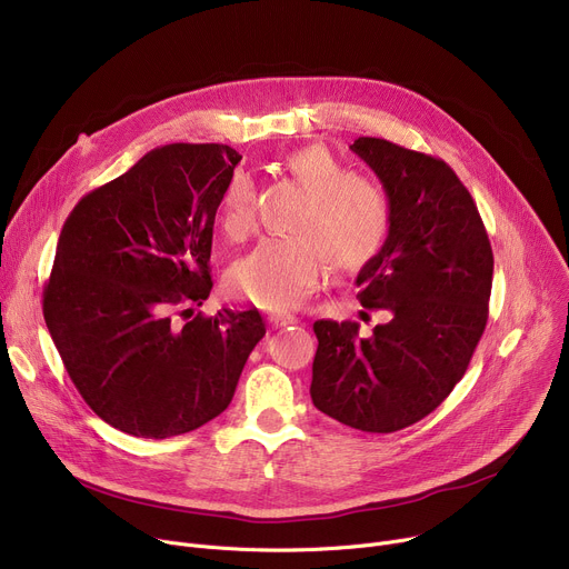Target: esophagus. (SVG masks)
<instances>
[{"mask_svg": "<svg viewBox=\"0 0 569 569\" xmlns=\"http://www.w3.org/2000/svg\"><path fill=\"white\" fill-rule=\"evenodd\" d=\"M291 323H296V317H291V315H271L269 317V326H273V328H284Z\"/></svg>", "mask_w": 569, "mask_h": 569, "instance_id": "1", "label": "esophagus"}]
</instances>
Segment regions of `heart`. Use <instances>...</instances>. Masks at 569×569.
I'll return each mask as SVG.
<instances>
[{
    "instance_id": "1",
    "label": "heart",
    "mask_w": 569,
    "mask_h": 569,
    "mask_svg": "<svg viewBox=\"0 0 569 569\" xmlns=\"http://www.w3.org/2000/svg\"><path fill=\"white\" fill-rule=\"evenodd\" d=\"M287 170L310 193L293 223L291 239H264L237 259L226 284L234 298L261 310L284 312L308 298L328 264L339 276H358L382 252L391 230L387 191L356 172L321 146L287 157ZM221 228L246 239L254 228V187L234 172L221 196Z\"/></svg>"
}]
</instances>
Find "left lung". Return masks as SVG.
<instances>
[{
	"label": "left lung",
	"instance_id": "obj_1",
	"mask_svg": "<svg viewBox=\"0 0 569 569\" xmlns=\"http://www.w3.org/2000/svg\"><path fill=\"white\" fill-rule=\"evenodd\" d=\"M351 150L391 202L389 239L356 278L360 302L387 321L369 337L358 323L317 321L310 395L346 426L395 432L430 415L465 376L488 323L495 257L449 163L371 137Z\"/></svg>",
	"mask_w": 569,
	"mask_h": 569
}]
</instances>
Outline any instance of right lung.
I'll return each mask as SVG.
<instances>
[{"mask_svg":"<svg viewBox=\"0 0 569 569\" xmlns=\"http://www.w3.org/2000/svg\"><path fill=\"white\" fill-rule=\"evenodd\" d=\"M241 154L172 143L83 196L61 230L42 315L81 399L150 440L221 415L254 343L257 310L193 315L211 291L213 218Z\"/></svg>","mask_w":569,"mask_h":569,"instance_id":"1","label":"right lung"}]
</instances>
